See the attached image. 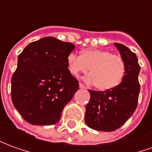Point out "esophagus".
Returning a JSON list of instances; mask_svg holds the SVG:
<instances>
[{"instance_id":"esophagus-1","label":"esophagus","mask_w":152,"mask_h":152,"mask_svg":"<svg viewBox=\"0 0 152 152\" xmlns=\"http://www.w3.org/2000/svg\"><path fill=\"white\" fill-rule=\"evenodd\" d=\"M79 87H80V89H86V86H84L82 83H80Z\"/></svg>"}]
</instances>
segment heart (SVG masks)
Instances as JSON below:
<instances>
[{
  "mask_svg": "<svg viewBox=\"0 0 152 152\" xmlns=\"http://www.w3.org/2000/svg\"><path fill=\"white\" fill-rule=\"evenodd\" d=\"M70 72L74 76L86 73L90 75L85 80L94 84L100 91H109L116 88L125 74V64L120 56L108 50L92 49L83 50L80 55L72 53L66 58Z\"/></svg>",
  "mask_w": 152,
  "mask_h": 152,
  "instance_id": "obj_1",
  "label": "heart"
}]
</instances>
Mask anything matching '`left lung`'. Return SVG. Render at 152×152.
I'll return each instance as SVG.
<instances>
[{"instance_id":"obj_1","label":"left lung","mask_w":152,"mask_h":152,"mask_svg":"<svg viewBox=\"0 0 152 152\" xmlns=\"http://www.w3.org/2000/svg\"><path fill=\"white\" fill-rule=\"evenodd\" d=\"M114 45L124 60L125 74L112 90H89L90 100L86 107L85 121L88 127L97 131L111 132L122 126L135 112L140 92V66L136 54L124 45Z\"/></svg>"}]
</instances>
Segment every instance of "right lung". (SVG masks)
<instances>
[{"label":"right lung","mask_w":152,"mask_h":152,"mask_svg":"<svg viewBox=\"0 0 152 152\" xmlns=\"http://www.w3.org/2000/svg\"><path fill=\"white\" fill-rule=\"evenodd\" d=\"M74 49L73 44L46 37L29 44L18 55L11 99L27 122L52 125L59 121L64 107L79 89L66 63Z\"/></svg>","instance_id":"right-lung-1"}]
</instances>
